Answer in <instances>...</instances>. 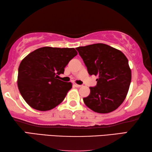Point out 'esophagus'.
I'll return each mask as SVG.
<instances>
[{
  "instance_id": "34e87169",
  "label": "esophagus",
  "mask_w": 152,
  "mask_h": 152,
  "mask_svg": "<svg viewBox=\"0 0 152 152\" xmlns=\"http://www.w3.org/2000/svg\"><path fill=\"white\" fill-rule=\"evenodd\" d=\"M73 85L75 86V87H77V88H79V87H80V86H82V85H78V84H76V83H74L73 84Z\"/></svg>"
}]
</instances>
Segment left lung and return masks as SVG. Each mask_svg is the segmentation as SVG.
<instances>
[{
    "label": "left lung",
    "instance_id": "left-lung-1",
    "mask_svg": "<svg viewBox=\"0 0 152 152\" xmlns=\"http://www.w3.org/2000/svg\"><path fill=\"white\" fill-rule=\"evenodd\" d=\"M90 75L98 76L97 85L83 98L91 110L106 114L116 110L128 93L131 81L129 61L123 53L110 46L97 43L76 48Z\"/></svg>",
    "mask_w": 152,
    "mask_h": 152
}]
</instances>
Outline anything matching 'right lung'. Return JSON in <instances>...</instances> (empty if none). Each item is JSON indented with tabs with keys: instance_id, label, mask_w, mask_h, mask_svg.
I'll return each instance as SVG.
<instances>
[{
	"instance_id": "obj_1",
	"label": "right lung",
	"mask_w": 152,
	"mask_h": 152,
	"mask_svg": "<svg viewBox=\"0 0 152 152\" xmlns=\"http://www.w3.org/2000/svg\"><path fill=\"white\" fill-rule=\"evenodd\" d=\"M78 54L74 48H39L20 64L18 86L26 102L39 111L53 109L63 102L72 87L71 83L57 79Z\"/></svg>"
}]
</instances>
